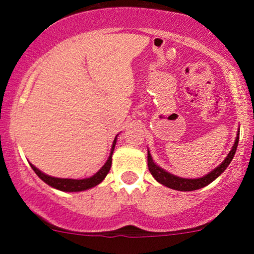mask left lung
Listing matches in <instances>:
<instances>
[{"instance_id":"1","label":"left lung","mask_w":254,"mask_h":254,"mask_svg":"<svg viewBox=\"0 0 254 254\" xmlns=\"http://www.w3.org/2000/svg\"><path fill=\"white\" fill-rule=\"evenodd\" d=\"M239 135H240V133L238 132L235 143L233 145L232 150L229 151L228 156L224 159L222 164L218 166V167L215 168L214 171H211L209 174H206L205 177L198 178V179H185V178H179V177L173 176V174L168 173V172H166L165 170H162V168H160L159 166L154 164L149 151H148V168H149L151 176L156 179V182L162 184V185L167 186V188L173 189V190H178V191L198 190V189L204 188V186L209 185V184L214 182V180L216 179L218 176H221V174L224 172V170L228 167L230 161H232L233 157L235 155V151H237L238 143H239Z\"/></svg>"}]
</instances>
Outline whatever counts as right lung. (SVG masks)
Wrapping results in <instances>:
<instances>
[{
	"mask_svg": "<svg viewBox=\"0 0 254 254\" xmlns=\"http://www.w3.org/2000/svg\"><path fill=\"white\" fill-rule=\"evenodd\" d=\"M116 141H117V137L113 141V145L112 149H111V154L109 160L106 161L103 167L100 168V171L98 173H95L94 176L90 178H86V179H62V178H55V177H50L44 174L43 172H40L37 167H34L33 165H31L32 170L36 172V174L43 182H45L48 185L52 186V188L57 189V190L61 191H65V192H78V191H84L88 190L90 188H94L97 186L98 184H100L103 180L105 179V177L107 176V173L110 172L111 165H112V154L113 150H115V145H116Z\"/></svg>",
	"mask_w": 254,
	"mask_h": 254,
	"instance_id": "obj_1",
	"label": "right lung"
}]
</instances>
